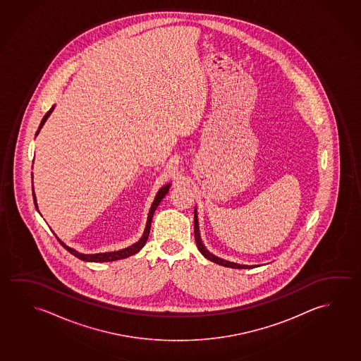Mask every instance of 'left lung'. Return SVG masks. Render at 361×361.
I'll return each mask as SVG.
<instances>
[{"label": "left lung", "instance_id": "obj_1", "mask_svg": "<svg viewBox=\"0 0 361 361\" xmlns=\"http://www.w3.org/2000/svg\"><path fill=\"white\" fill-rule=\"evenodd\" d=\"M195 243H197V247H198V250H200V253H202L207 259L212 261L214 264H221V266H224V267H231V269H251V267H255V266H246V264H233V262H229V261H226V259H222V258L216 257L214 255L207 251L206 247L203 246V243H202V240H200V229H198V219H197V212H195Z\"/></svg>", "mask_w": 361, "mask_h": 361}]
</instances>
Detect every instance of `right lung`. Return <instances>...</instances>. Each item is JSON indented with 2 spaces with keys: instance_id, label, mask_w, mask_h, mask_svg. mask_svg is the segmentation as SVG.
<instances>
[{
  "instance_id": "add662e5",
  "label": "right lung",
  "mask_w": 361,
  "mask_h": 361,
  "mask_svg": "<svg viewBox=\"0 0 361 361\" xmlns=\"http://www.w3.org/2000/svg\"><path fill=\"white\" fill-rule=\"evenodd\" d=\"M52 109H54V106H52L51 109L49 110V111L46 113L45 116L42 118L40 126H39V129H37V132H36V135L39 134L41 128H42V126L45 124L46 119L49 118V115L51 114ZM32 185H34V184H32ZM169 187H171V184H166V185H164V187L158 192V195H155L154 202H153L152 208H150V211H149L148 221H147V227H145V231H144L143 237H142V238L139 240V242H137L135 245H133V246L124 248V250H121V251L106 252V253H95V255H82V253H79V252L75 251V250L70 248V247L66 246V245H63V242L59 240L58 237H56V238H58L59 242H60V245H61L65 250H68L71 255H74L75 257L80 258L82 261H87V262H110V261H116V259H121V258H126L129 257V256H133V255H135V253H137V252L142 250V247L145 245V242L148 240L149 232H150V224H152V218H153V214H154L157 207L159 206L161 200H163V198L166 197V193L169 192ZM32 197H34L35 207L37 208V204H36V197H35L34 193V187H32Z\"/></svg>"
}]
</instances>
